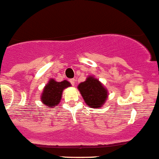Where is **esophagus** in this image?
I'll return each mask as SVG.
<instances>
[{
	"label": "esophagus",
	"mask_w": 159,
	"mask_h": 159,
	"mask_svg": "<svg viewBox=\"0 0 159 159\" xmlns=\"http://www.w3.org/2000/svg\"><path fill=\"white\" fill-rule=\"evenodd\" d=\"M69 81H70V83H71L73 86H74V85L76 84V79H74V78H73V79H70Z\"/></svg>",
	"instance_id": "esophagus-1"
}]
</instances>
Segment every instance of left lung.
<instances>
[{"label": "left lung", "mask_w": 159, "mask_h": 159, "mask_svg": "<svg viewBox=\"0 0 159 159\" xmlns=\"http://www.w3.org/2000/svg\"><path fill=\"white\" fill-rule=\"evenodd\" d=\"M86 104L93 108L100 107L107 97V90L98 80L89 76L78 86Z\"/></svg>", "instance_id": "8db88e82"}]
</instances>
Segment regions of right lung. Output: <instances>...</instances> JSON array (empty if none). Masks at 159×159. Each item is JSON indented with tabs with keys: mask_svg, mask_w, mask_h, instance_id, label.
<instances>
[{
	"mask_svg": "<svg viewBox=\"0 0 159 159\" xmlns=\"http://www.w3.org/2000/svg\"><path fill=\"white\" fill-rule=\"evenodd\" d=\"M70 86V83L66 80L62 82H56L51 79L45 86L42 93V103L47 107H55L60 102L62 90Z\"/></svg>",
	"mask_w": 159,
	"mask_h": 159,
	"instance_id": "right-lung-1",
	"label": "right lung"
}]
</instances>
